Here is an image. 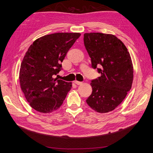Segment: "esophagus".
<instances>
[{"label": "esophagus", "mask_w": 153, "mask_h": 153, "mask_svg": "<svg viewBox=\"0 0 153 153\" xmlns=\"http://www.w3.org/2000/svg\"><path fill=\"white\" fill-rule=\"evenodd\" d=\"M74 83L76 84V85H81V84H82V82H78V81H75L74 82Z\"/></svg>", "instance_id": "34e87169"}]
</instances>
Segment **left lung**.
<instances>
[{
	"instance_id": "8db88e82",
	"label": "left lung",
	"mask_w": 153,
	"mask_h": 153,
	"mask_svg": "<svg viewBox=\"0 0 153 153\" xmlns=\"http://www.w3.org/2000/svg\"><path fill=\"white\" fill-rule=\"evenodd\" d=\"M84 45L91 66L100 74L91 83L93 91L86 100L91 108L99 113L114 110L130 91L134 69L126 47L114 35L85 33ZM101 65V68H97Z\"/></svg>"
}]
</instances>
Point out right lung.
Listing matches in <instances>:
<instances>
[{"label":"right lung","instance_id":"obj_1","mask_svg":"<svg viewBox=\"0 0 153 153\" xmlns=\"http://www.w3.org/2000/svg\"><path fill=\"white\" fill-rule=\"evenodd\" d=\"M79 33H56L37 39L29 47L21 64L19 83L30 106L42 113H51L62 105L71 82L54 78Z\"/></svg>","mask_w":153,"mask_h":153}]
</instances>
